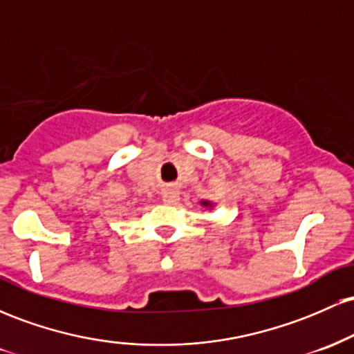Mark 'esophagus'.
Here are the masks:
<instances>
[{"label":"esophagus","mask_w":354,"mask_h":354,"mask_svg":"<svg viewBox=\"0 0 354 354\" xmlns=\"http://www.w3.org/2000/svg\"><path fill=\"white\" fill-rule=\"evenodd\" d=\"M163 201L168 205H176L180 201V193L176 189H166L163 193Z\"/></svg>","instance_id":"obj_1"}]
</instances>
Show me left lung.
<instances>
[{
    "label": "left lung",
    "instance_id": "1",
    "mask_svg": "<svg viewBox=\"0 0 354 354\" xmlns=\"http://www.w3.org/2000/svg\"><path fill=\"white\" fill-rule=\"evenodd\" d=\"M200 205L201 206H205V208H213V203H211V201H206V200H203V201H200Z\"/></svg>",
    "mask_w": 354,
    "mask_h": 354
}]
</instances>
